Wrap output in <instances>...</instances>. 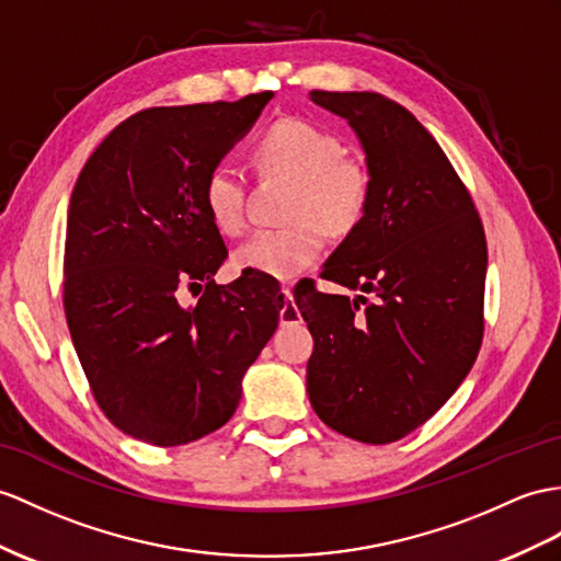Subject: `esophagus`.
I'll return each instance as SVG.
<instances>
[{"mask_svg":"<svg viewBox=\"0 0 561 561\" xmlns=\"http://www.w3.org/2000/svg\"><path fill=\"white\" fill-rule=\"evenodd\" d=\"M280 297H283V307H280V323L283 325H293V323H299V309L297 305L293 302V290L290 288H280Z\"/></svg>","mask_w":561,"mask_h":561,"instance_id":"1","label":"esophagus"}]
</instances>
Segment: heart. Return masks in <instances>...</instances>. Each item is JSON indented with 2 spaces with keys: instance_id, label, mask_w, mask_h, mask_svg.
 <instances>
[{
  "instance_id": "obj_1",
  "label": "heart",
  "mask_w": 561,
  "mask_h": 561,
  "mask_svg": "<svg viewBox=\"0 0 561 561\" xmlns=\"http://www.w3.org/2000/svg\"><path fill=\"white\" fill-rule=\"evenodd\" d=\"M335 133L307 118H280L254 145L256 167L295 178L288 216L295 221L262 228L233 252L238 271L271 278H295L325 248V230L347 236L357 228L371 197V175L359 161L347 159ZM204 209L226 236L248 226V185L230 161H218L202 185Z\"/></svg>"
}]
</instances>
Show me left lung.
Masks as SVG:
<instances>
[{
    "label": "left lung",
    "mask_w": 561,
    "mask_h": 561,
    "mask_svg": "<svg viewBox=\"0 0 561 561\" xmlns=\"http://www.w3.org/2000/svg\"><path fill=\"white\" fill-rule=\"evenodd\" d=\"M309 98L357 133L371 197L321 271L362 295H295L313 335L307 392L325 426L386 445L426 423L471 371L483 340L485 233L453 163L402 104L378 92Z\"/></svg>",
    "instance_id": "left-lung-1"
}]
</instances>
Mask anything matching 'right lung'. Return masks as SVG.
<instances>
[{
  "mask_svg": "<svg viewBox=\"0 0 561 561\" xmlns=\"http://www.w3.org/2000/svg\"><path fill=\"white\" fill-rule=\"evenodd\" d=\"M273 92L154 106L106 135L68 204L64 311L94 400L135 440L175 447L236 414L280 319L271 280L216 285L228 250L202 185ZM205 285L197 306L180 302Z\"/></svg>",
  "mask_w": 561,
  "mask_h": 561,
  "instance_id": "1",
  "label": "right lung"
}]
</instances>
